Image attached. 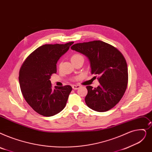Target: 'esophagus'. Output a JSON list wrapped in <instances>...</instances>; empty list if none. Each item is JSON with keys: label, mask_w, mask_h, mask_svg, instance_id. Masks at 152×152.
Masks as SVG:
<instances>
[{"label": "esophagus", "mask_w": 152, "mask_h": 152, "mask_svg": "<svg viewBox=\"0 0 152 152\" xmlns=\"http://www.w3.org/2000/svg\"><path fill=\"white\" fill-rule=\"evenodd\" d=\"M72 89H75V90H77L80 88V85H72Z\"/></svg>", "instance_id": "34e87169"}]
</instances>
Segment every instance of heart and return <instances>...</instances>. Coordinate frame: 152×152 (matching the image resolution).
Wrapping results in <instances>:
<instances>
[{
    "label": "heart",
    "instance_id": "b5f03b06",
    "mask_svg": "<svg viewBox=\"0 0 152 152\" xmlns=\"http://www.w3.org/2000/svg\"><path fill=\"white\" fill-rule=\"evenodd\" d=\"M80 57H82V56H81L80 55H74L73 56H72L71 57V60H75V59H76V58H80Z\"/></svg>",
    "mask_w": 152,
    "mask_h": 152
}]
</instances>
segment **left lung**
I'll return each instance as SVG.
<instances>
[{"label":"left lung","instance_id":"obj_1","mask_svg":"<svg viewBox=\"0 0 152 152\" xmlns=\"http://www.w3.org/2000/svg\"><path fill=\"white\" fill-rule=\"evenodd\" d=\"M71 48L86 56L91 74L99 76V86L96 88L86 86V104L90 109L101 113L113 108L127 86V64L122 54L113 46L100 40L76 43Z\"/></svg>","mask_w":152,"mask_h":152}]
</instances>
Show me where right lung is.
<instances>
[{
    "instance_id": "add662e5",
    "label": "right lung",
    "mask_w": 152,
    "mask_h": 152,
    "mask_svg": "<svg viewBox=\"0 0 152 152\" xmlns=\"http://www.w3.org/2000/svg\"><path fill=\"white\" fill-rule=\"evenodd\" d=\"M73 43L42 45L31 53L22 65L18 77L22 93L30 106L39 114L55 115L66 104L72 88L64 86L53 89L50 79L56 72L59 59Z\"/></svg>"
}]
</instances>
